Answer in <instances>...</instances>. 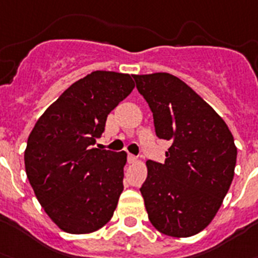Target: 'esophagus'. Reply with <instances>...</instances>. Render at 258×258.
Returning <instances> with one entry per match:
<instances>
[{
    "instance_id": "obj_1",
    "label": "esophagus",
    "mask_w": 258,
    "mask_h": 258,
    "mask_svg": "<svg viewBox=\"0 0 258 258\" xmlns=\"http://www.w3.org/2000/svg\"><path fill=\"white\" fill-rule=\"evenodd\" d=\"M127 160H128L130 163H134V162H136V160H138V157L134 156V154H131V153H128V156H127Z\"/></svg>"
}]
</instances>
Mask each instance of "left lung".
Segmentation results:
<instances>
[{"instance_id":"left-lung-1","label":"left lung","mask_w":258,"mask_h":258,"mask_svg":"<svg viewBox=\"0 0 258 258\" xmlns=\"http://www.w3.org/2000/svg\"><path fill=\"white\" fill-rule=\"evenodd\" d=\"M153 113L166 160L147 162L140 192L152 225L169 236L196 235L218 212L234 179L237 151L225 120L184 82L167 73L134 75Z\"/></svg>"}]
</instances>
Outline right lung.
I'll return each instance as SVG.
<instances>
[{
	"instance_id": "obj_1",
	"label": "right lung",
	"mask_w": 258,
	"mask_h": 258,
	"mask_svg": "<svg viewBox=\"0 0 258 258\" xmlns=\"http://www.w3.org/2000/svg\"><path fill=\"white\" fill-rule=\"evenodd\" d=\"M134 87L128 74L93 71L69 87L30 134L27 178L46 214L63 231L88 234L113 217L127 154L95 144L107 114Z\"/></svg>"
}]
</instances>
